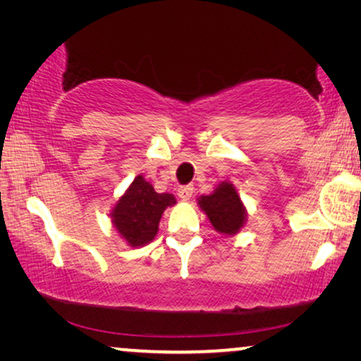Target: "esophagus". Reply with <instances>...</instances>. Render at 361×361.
Listing matches in <instances>:
<instances>
[{"label": "esophagus", "instance_id": "1", "mask_svg": "<svg viewBox=\"0 0 361 361\" xmlns=\"http://www.w3.org/2000/svg\"><path fill=\"white\" fill-rule=\"evenodd\" d=\"M177 194H179V197H180L182 200H189L190 197H192V194H194V187H192V185L180 187V189L177 190Z\"/></svg>", "mask_w": 361, "mask_h": 361}]
</instances>
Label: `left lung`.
<instances>
[{"label": "left lung", "mask_w": 361, "mask_h": 361, "mask_svg": "<svg viewBox=\"0 0 361 361\" xmlns=\"http://www.w3.org/2000/svg\"><path fill=\"white\" fill-rule=\"evenodd\" d=\"M197 204L220 235L233 236L240 233L246 224V207L230 180L220 182L212 194L200 195Z\"/></svg>", "instance_id": "8db88e82"}]
</instances>
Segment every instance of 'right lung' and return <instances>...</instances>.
I'll list each match as a JSON object with an SVG mask.
<instances>
[{
	"label": "right lung",
	"instance_id": "obj_1",
	"mask_svg": "<svg viewBox=\"0 0 361 361\" xmlns=\"http://www.w3.org/2000/svg\"><path fill=\"white\" fill-rule=\"evenodd\" d=\"M172 194H157L151 182L136 176L110 212L113 228L131 248H141L156 238L161 216L176 205Z\"/></svg>",
	"mask_w": 361,
	"mask_h": 361
}]
</instances>
